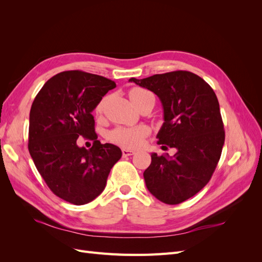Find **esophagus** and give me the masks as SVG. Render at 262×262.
Wrapping results in <instances>:
<instances>
[{
  "label": "esophagus",
  "mask_w": 262,
  "mask_h": 262,
  "mask_svg": "<svg viewBox=\"0 0 262 262\" xmlns=\"http://www.w3.org/2000/svg\"><path fill=\"white\" fill-rule=\"evenodd\" d=\"M133 154H136V152H134V150H131V149H128V148H122V156L123 157L131 156Z\"/></svg>",
  "instance_id": "obj_1"
}]
</instances>
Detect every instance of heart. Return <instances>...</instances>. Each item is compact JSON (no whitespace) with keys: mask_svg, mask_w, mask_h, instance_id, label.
I'll use <instances>...</instances> for the list:
<instances>
[{"mask_svg":"<svg viewBox=\"0 0 262 262\" xmlns=\"http://www.w3.org/2000/svg\"><path fill=\"white\" fill-rule=\"evenodd\" d=\"M129 97L133 101V104L138 108L143 106L150 98H154V95L141 87H133L129 91ZM105 98H102L95 108L96 114H100L105 105ZM149 129L146 125H137V126H118L109 134V140L115 144H118L123 147L137 148L142 143L144 139L148 136Z\"/></svg>","mask_w":262,"mask_h":262,"instance_id":"b5f03b06","label":"heart"}]
</instances>
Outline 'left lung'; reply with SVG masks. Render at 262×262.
<instances>
[{"mask_svg":"<svg viewBox=\"0 0 262 262\" xmlns=\"http://www.w3.org/2000/svg\"><path fill=\"white\" fill-rule=\"evenodd\" d=\"M129 81L161 99L164 123L157 144L177 148L172 157L150 155L143 173L146 187L160 201L179 204L208 184L220 161L225 131L216 95L203 78L188 71Z\"/></svg>","mask_w":262,"mask_h":262,"instance_id":"8db88e82","label":"left lung"}]
</instances>
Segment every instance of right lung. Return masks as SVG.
Returning a JSON list of instances; mask_svg holds the SVG:
<instances>
[{
  "mask_svg": "<svg viewBox=\"0 0 262 262\" xmlns=\"http://www.w3.org/2000/svg\"><path fill=\"white\" fill-rule=\"evenodd\" d=\"M116 87L108 78L66 71L51 77L39 91L29 115L28 149L37 170L51 191L67 202L93 201L106 187L121 149L101 144L92 115L105 95ZM93 141L90 150L77 140Z\"/></svg>",
  "mask_w": 262,
  "mask_h": 262,
  "instance_id": "obj_1",
  "label": "right lung"
}]
</instances>
